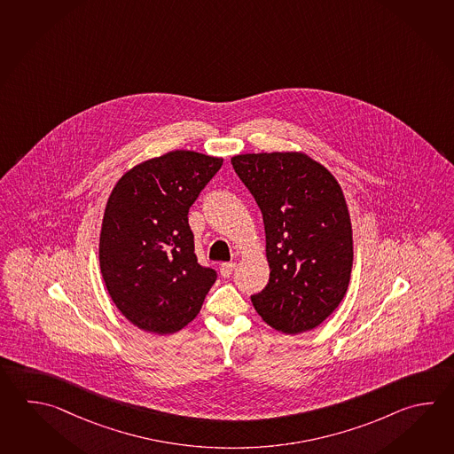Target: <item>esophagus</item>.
<instances>
[{"mask_svg":"<svg viewBox=\"0 0 454 454\" xmlns=\"http://www.w3.org/2000/svg\"><path fill=\"white\" fill-rule=\"evenodd\" d=\"M232 270H234V263L232 262H226V263H222L220 273H222L223 278H230L231 277Z\"/></svg>","mask_w":454,"mask_h":454,"instance_id":"obj_1","label":"esophagus"}]
</instances>
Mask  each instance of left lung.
I'll return each mask as SVG.
<instances>
[{
  "mask_svg": "<svg viewBox=\"0 0 454 454\" xmlns=\"http://www.w3.org/2000/svg\"><path fill=\"white\" fill-rule=\"evenodd\" d=\"M265 224L269 285L250 297L273 330L304 333L324 324L349 286L352 224L341 185L304 152L231 158Z\"/></svg>",
  "mask_w": 454,
  "mask_h": 454,
  "instance_id": "8db88e82",
  "label": "left lung"
}]
</instances>
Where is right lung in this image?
Returning <instances> with one entry per match:
<instances>
[{
  "label": "right lung",
  "mask_w": 454,
  "mask_h": 454,
  "mask_svg": "<svg viewBox=\"0 0 454 454\" xmlns=\"http://www.w3.org/2000/svg\"><path fill=\"white\" fill-rule=\"evenodd\" d=\"M223 158L173 150L128 169L103 213L98 259L114 306L130 324L173 334L200 312L216 273L197 263L187 213Z\"/></svg>",
  "instance_id": "obj_1"
}]
</instances>
